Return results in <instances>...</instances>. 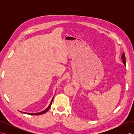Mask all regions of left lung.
<instances>
[{"label": "left lung", "mask_w": 134, "mask_h": 134, "mask_svg": "<svg viewBox=\"0 0 134 134\" xmlns=\"http://www.w3.org/2000/svg\"><path fill=\"white\" fill-rule=\"evenodd\" d=\"M121 59L122 60V62L124 63V64L125 65L126 64V58H125V53H123V54L121 56Z\"/></svg>", "instance_id": "1"}]
</instances>
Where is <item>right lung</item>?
I'll use <instances>...</instances> for the list:
<instances>
[{"label": "right lung", "instance_id": "right-lung-1", "mask_svg": "<svg viewBox=\"0 0 134 134\" xmlns=\"http://www.w3.org/2000/svg\"><path fill=\"white\" fill-rule=\"evenodd\" d=\"M53 99H54V97H52V98L51 100V102L49 104V106H48L44 110L41 111V112H37V113H27V112H22V111H19V112H22L23 113H25V114H27V115H42V114H43V113H45L47 111H48V109H50V108L51 107V104H52V100H53Z\"/></svg>", "mask_w": 134, "mask_h": 134}]
</instances>
